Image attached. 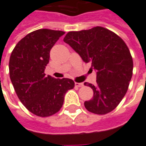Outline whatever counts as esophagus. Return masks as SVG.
I'll return each instance as SVG.
<instances>
[{"label":"esophagus","instance_id":"1","mask_svg":"<svg viewBox=\"0 0 146 146\" xmlns=\"http://www.w3.org/2000/svg\"><path fill=\"white\" fill-rule=\"evenodd\" d=\"M75 85H76V87H83L84 86V84L83 83H75Z\"/></svg>","mask_w":146,"mask_h":146}]
</instances>
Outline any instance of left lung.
Listing matches in <instances>:
<instances>
[{"instance_id":"8db88e82","label":"left lung","mask_w":146,"mask_h":146,"mask_svg":"<svg viewBox=\"0 0 146 146\" xmlns=\"http://www.w3.org/2000/svg\"><path fill=\"white\" fill-rule=\"evenodd\" d=\"M63 40L96 71V84L84 83L94 93L84 102L85 108L97 115L113 111L126 95L133 74V59L125 42L102 27L70 31Z\"/></svg>"}]
</instances>
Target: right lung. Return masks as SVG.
<instances>
[{"mask_svg":"<svg viewBox=\"0 0 146 146\" xmlns=\"http://www.w3.org/2000/svg\"><path fill=\"white\" fill-rule=\"evenodd\" d=\"M65 34L62 31L39 29L20 40L9 59V75L20 102L40 117L55 114L62 107L66 92L74 87L69 78L46 76L50 50Z\"/></svg>","mask_w":146,"mask_h":146,"instance_id":"right-lung-1","label":"right lung"}]
</instances>
